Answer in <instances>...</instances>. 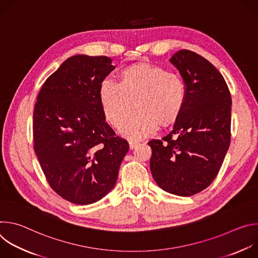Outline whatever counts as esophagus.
<instances>
[{
    "label": "esophagus",
    "mask_w": 258,
    "mask_h": 258,
    "mask_svg": "<svg viewBox=\"0 0 258 258\" xmlns=\"http://www.w3.org/2000/svg\"><path fill=\"white\" fill-rule=\"evenodd\" d=\"M138 144H139V142H137V141H130V148L135 149L138 146Z\"/></svg>",
    "instance_id": "esophagus-1"
}]
</instances>
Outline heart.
<instances>
[{
    "instance_id": "b5f03b06",
    "label": "heart",
    "mask_w": 258,
    "mask_h": 258,
    "mask_svg": "<svg viewBox=\"0 0 258 258\" xmlns=\"http://www.w3.org/2000/svg\"><path fill=\"white\" fill-rule=\"evenodd\" d=\"M186 95L185 82L179 76L153 64L126 67L120 82L106 78L99 91L104 116L116 127L127 118L135 102L138 110L120 128L131 139L148 137L157 130L158 122L173 121L181 111Z\"/></svg>"
}]
</instances>
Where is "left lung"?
Wrapping results in <instances>:
<instances>
[{"label": "left lung", "mask_w": 258, "mask_h": 258, "mask_svg": "<svg viewBox=\"0 0 258 258\" xmlns=\"http://www.w3.org/2000/svg\"><path fill=\"white\" fill-rule=\"evenodd\" d=\"M187 95L172 130L152 148L150 168L157 185L177 196H192L216 177L231 143L232 98L220 72L205 58L180 50L170 59Z\"/></svg>", "instance_id": "1"}]
</instances>
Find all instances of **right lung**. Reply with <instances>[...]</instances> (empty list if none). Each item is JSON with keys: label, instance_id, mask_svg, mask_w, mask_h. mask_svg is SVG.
<instances>
[{"label": "right lung", "instance_id": "right-lung-1", "mask_svg": "<svg viewBox=\"0 0 258 258\" xmlns=\"http://www.w3.org/2000/svg\"><path fill=\"white\" fill-rule=\"evenodd\" d=\"M114 69L106 56L68 58L46 80L33 109V148L50 187L79 205L111 190L130 146L106 121L100 86Z\"/></svg>", "mask_w": 258, "mask_h": 258}]
</instances>
